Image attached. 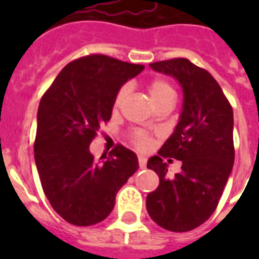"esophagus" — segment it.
<instances>
[{
	"instance_id": "esophagus-1",
	"label": "esophagus",
	"mask_w": 259,
	"mask_h": 259,
	"mask_svg": "<svg viewBox=\"0 0 259 259\" xmlns=\"http://www.w3.org/2000/svg\"><path fill=\"white\" fill-rule=\"evenodd\" d=\"M139 166L141 169H144L147 166V159L144 157H139Z\"/></svg>"
}]
</instances>
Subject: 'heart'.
<instances>
[{"mask_svg": "<svg viewBox=\"0 0 259 259\" xmlns=\"http://www.w3.org/2000/svg\"><path fill=\"white\" fill-rule=\"evenodd\" d=\"M127 93H129V89L123 85L120 87L119 91L115 96V100H113V109H119L120 105L123 104V101L127 97ZM147 93L150 96V100L152 101V104L155 105V108L158 105H161L163 102H174L175 101V90L172 85L169 84L166 80L163 79H155L148 83L147 85ZM130 140L133 143V146L137 148V150H141V151H147L150 150L152 146V139L151 136L147 135L146 132L143 130H135L132 132L130 135Z\"/></svg>", "mask_w": 259, "mask_h": 259, "instance_id": "1", "label": "heart"}]
</instances>
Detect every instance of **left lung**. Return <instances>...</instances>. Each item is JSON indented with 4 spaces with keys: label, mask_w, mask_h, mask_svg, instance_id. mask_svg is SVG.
Wrapping results in <instances>:
<instances>
[{
    "label": "left lung",
    "mask_w": 259,
    "mask_h": 259,
    "mask_svg": "<svg viewBox=\"0 0 259 259\" xmlns=\"http://www.w3.org/2000/svg\"><path fill=\"white\" fill-rule=\"evenodd\" d=\"M150 66L179 80L185 101L174 135L147 163L159 176V186L147 195V211L161 228L189 232L217 209L233 168V109L212 74L189 59ZM172 157L182 161V170L168 177Z\"/></svg>",
    "instance_id": "1"
}]
</instances>
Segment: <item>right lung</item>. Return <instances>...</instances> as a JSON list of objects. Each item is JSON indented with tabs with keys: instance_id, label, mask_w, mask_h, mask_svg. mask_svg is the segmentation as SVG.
Segmentation results:
<instances>
[{
	"instance_id": "right-lung-1",
	"label": "right lung",
	"mask_w": 259,
	"mask_h": 259,
	"mask_svg": "<svg viewBox=\"0 0 259 259\" xmlns=\"http://www.w3.org/2000/svg\"><path fill=\"white\" fill-rule=\"evenodd\" d=\"M144 65L102 54L74 59L41 97L34 159L42 190L54 211L76 226H91L111 213L119 189L139 169L133 151L116 144L104 162L90 152L123 83Z\"/></svg>"
}]
</instances>
